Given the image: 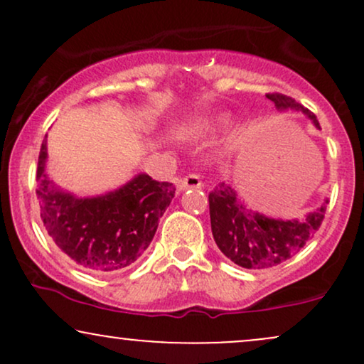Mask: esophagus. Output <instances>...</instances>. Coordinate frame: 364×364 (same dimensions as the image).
Instances as JSON below:
<instances>
[{
    "label": "esophagus",
    "instance_id": "34e87169",
    "mask_svg": "<svg viewBox=\"0 0 364 364\" xmlns=\"http://www.w3.org/2000/svg\"><path fill=\"white\" fill-rule=\"evenodd\" d=\"M203 186V181H202V176L200 174H188L181 179V183H179V188L181 190H188V188H202Z\"/></svg>",
    "mask_w": 364,
    "mask_h": 364
}]
</instances>
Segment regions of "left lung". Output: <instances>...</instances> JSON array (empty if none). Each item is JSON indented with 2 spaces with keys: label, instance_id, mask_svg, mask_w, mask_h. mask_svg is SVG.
I'll return each instance as SVG.
<instances>
[{
  "label": "left lung",
  "instance_id": "8db88e82",
  "mask_svg": "<svg viewBox=\"0 0 364 364\" xmlns=\"http://www.w3.org/2000/svg\"><path fill=\"white\" fill-rule=\"evenodd\" d=\"M267 99L277 109L303 111L320 128L316 116L289 95L272 92L267 94ZM327 203L303 220L269 219L248 210L231 186L219 183L208 193L212 235L220 252L236 265L245 269H269L289 260L311 240L323 223Z\"/></svg>",
  "mask_w": 364,
  "mask_h": 364
}]
</instances>
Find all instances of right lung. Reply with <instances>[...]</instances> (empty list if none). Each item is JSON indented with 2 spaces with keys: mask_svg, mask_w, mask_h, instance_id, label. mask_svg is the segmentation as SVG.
I'll return each mask as SVG.
<instances>
[{
  "mask_svg": "<svg viewBox=\"0 0 364 364\" xmlns=\"http://www.w3.org/2000/svg\"><path fill=\"white\" fill-rule=\"evenodd\" d=\"M46 140L37 162L36 195L49 236L80 269L106 274L127 269L149 248L159 219L173 200L171 183L139 174L97 198H75L56 190L44 173Z\"/></svg>",
  "mask_w": 364,
  "mask_h": 364,
  "instance_id": "right-lung-1",
  "label": "right lung"
}]
</instances>
